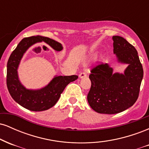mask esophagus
Segmentation results:
<instances>
[{
	"mask_svg": "<svg viewBox=\"0 0 149 149\" xmlns=\"http://www.w3.org/2000/svg\"><path fill=\"white\" fill-rule=\"evenodd\" d=\"M85 77H87V73L86 72H81L79 74V78H85Z\"/></svg>",
	"mask_w": 149,
	"mask_h": 149,
	"instance_id": "esophagus-1",
	"label": "esophagus"
}]
</instances>
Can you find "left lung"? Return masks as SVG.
Wrapping results in <instances>:
<instances>
[{"label": "left lung", "instance_id": "8db88e82", "mask_svg": "<svg viewBox=\"0 0 149 149\" xmlns=\"http://www.w3.org/2000/svg\"><path fill=\"white\" fill-rule=\"evenodd\" d=\"M112 38L117 61L127 66L123 73H113L108 64L97 65L91 70L88 102L99 113L116 114L131 107L139 97L143 79L142 65L134 46L118 36Z\"/></svg>", "mask_w": 149, "mask_h": 149}]
</instances>
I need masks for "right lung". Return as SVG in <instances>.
Returning <instances> with one entry per match:
<instances>
[{
	"mask_svg": "<svg viewBox=\"0 0 149 149\" xmlns=\"http://www.w3.org/2000/svg\"><path fill=\"white\" fill-rule=\"evenodd\" d=\"M45 42L56 51L62 50L61 43L40 36L23 38L10 54L7 64V87L17 103L32 111H42L55 105L66 85L78 79L76 75L55 76L44 88L38 90L26 88L19 79L18 67L26 50L34 44Z\"/></svg>",
	"mask_w": 149,
	"mask_h": 149,
	"instance_id": "add662e5",
	"label": "right lung"
}]
</instances>
